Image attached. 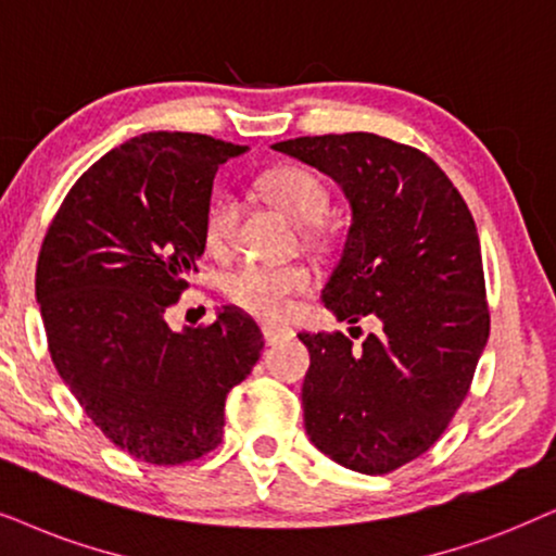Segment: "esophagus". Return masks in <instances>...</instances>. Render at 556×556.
Wrapping results in <instances>:
<instances>
[{
    "mask_svg": "<svg viewBox=\"0 0 556 556\" xmlns=\"http://www.w3.org/2000/svg\"><path fill=\"white\" fill-rule=\"evenodd\" d=\"M262 333H264V341L269 343H279V341H285V339H290V330H282V328H271V326H264L262 328Z\"/></svg>",
    "mask_w": 556,
    "mask_h": 556,
    "instance_id": "34e87169",
    "label": "esophagus"
}]
</instances>
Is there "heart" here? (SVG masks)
<instances>
[{"label": "heart", "instance_id": "b5f03b06", "mask_svg": "<svg viewBox=\"0 0 556 556\" xmlns=\"http://www.w3.org/2000/svg\"><path fill=\"white\" fill-rule=\"evenodd\" d=\"M258 189L266 200L300 223L311 238L323 233L330 194L318 174L302 166H279L266 172ZM238 223V202L233 194L220 192L210 200L205 213V241L210 249L223 251L233 241ZM313 290V271L302 264H241L223 279V292L233 305L262 320H285L292 313L294 298Z\"/></svg>", "mask_w": 556, "mask_h": 556}]
</instances>
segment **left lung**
<instances>
[{
	"instance_id": "8db88e82",
	"label": "left lung",
	"mask_w": 556,
	"mask_h": 556,
	"mask_svg": "<svg viewBox=\"0 0 556 556\" xmlns=\"http://www.w3.org/2000/svg\"><path fill=\"white\" fill-rule=\"evenodd\" d=\"M271 149L341 185L351 228L320 298L339 320L377 326L362 343L341 330L300 333L311 351L305 431L346 469L388 475L446 431L488 343L472 213L431 156L375 132Z\"/></svg>"
}]
</instances>
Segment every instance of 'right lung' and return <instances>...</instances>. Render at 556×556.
<instances>
[{"mask_svg": "<svg viewBox=\"0 0 556 556\" xmlns=\"http://www.w3.org/2000/svg\"><path fill=\"white\" fill-rule=\"evenodd\" d=\"M243 151L200 132L130 138L76 179L40 245L35 298L55 369L91 424L149 465L213 452L226 395L262 356V330L233 305L181 333L164 318L205 254L217 166Z\"/></svg>", "mask_w": 556, "mask_h": 556, "instance_id": "1", "label": "right lung"}]
</instances>
